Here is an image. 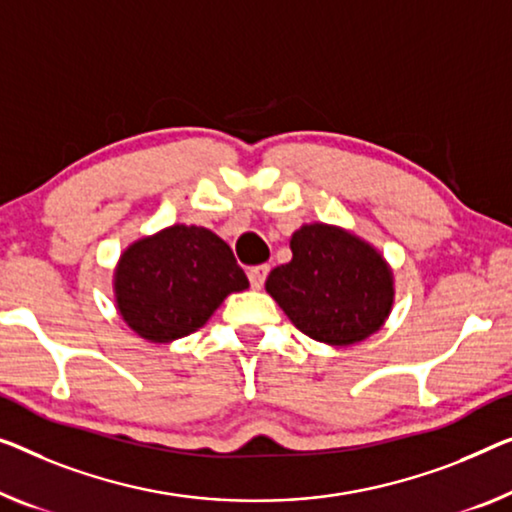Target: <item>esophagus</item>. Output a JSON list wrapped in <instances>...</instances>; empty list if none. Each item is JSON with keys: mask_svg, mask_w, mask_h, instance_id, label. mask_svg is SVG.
<instances>
[{"mask_svg": "<svg viewBox=\"0 0 512 512\" xmlns=\"http://www.w3.org/2000/svg\"><path fill=\"white\" fill-rule=\"evenodd\" d=\"M266 276H269V266L266 264L253 266V269L248 271V280H250V285H253V289H262Z\"/></svg>", "mask_w": 512, "mask_h": 512, "instance_id": "1", "label": "esophagus"}]
</instances>
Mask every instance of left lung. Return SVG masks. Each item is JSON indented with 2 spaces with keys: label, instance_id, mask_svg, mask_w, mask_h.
Returning a JSON list of instances; mask_svg holds the SVG:
<instances>
[{
  "label": "left lung",
  "instance_id": "1",
  "mask_svg": "<svg viewBox=\"0 0 512 512\" xmlns=\"http://www.w3.org/2000/svg\"><path fill=\"white\" fill-rule=\"evenodd\" d=\"M292 262L266 278V292L308 338L349 347L381 331L395 303L386 257L352 230L303 223L289 239Z\"/></svg>",
  "mask_w": 512,
  "mask_h": 512
}]
</instances>
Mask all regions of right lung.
<instances>
[{
    "label": "right lung",
    "instance_id": "obj_1",
    "mask_svg": "<svg viewBox=\"0 0 512 512\" xmlns=\"http://www.w3.org/2000/svg\"><path fill=\"white\" fill-rule=\"evenodd\" d=\"M248 287L232 248L218 234L183 223L140 236L112 271L119 317L151 345L200 331L227 296Z\"/></svg>",
    "mask_w": 512,
    "mask_h": 512
}]
</instances>
